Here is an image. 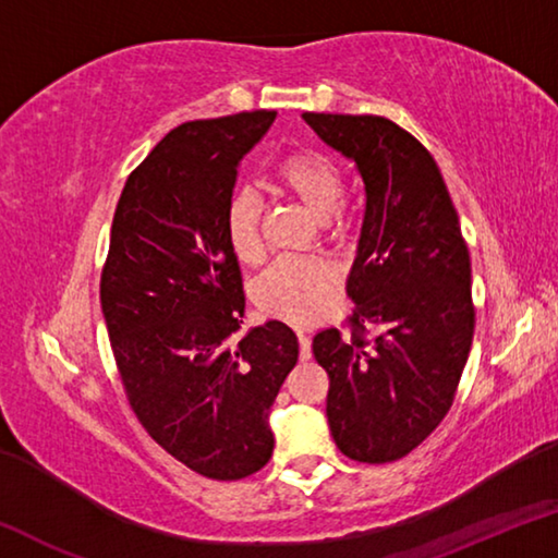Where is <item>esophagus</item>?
Masks as SVG:
<instances>
[{
    "label": "esophagus",
    "instance_id": "esophagus-1",
    "mask_svg": "<svg viewBox=\"0 0 558 558\" xmlns=\"http://www.w3.org/2000/svg\"><path fill=\"white\" fill-rule=\"evenodd\" d=\"M298 342H300V359L302 362H307V359L313 356V349H310V337L305 332H298Z\"/></svg>",
    "mask_w": 558,
    "mask_h": 558
}]
</instances>
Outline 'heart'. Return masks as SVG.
Masks as SVG:
<instances>
[{"mask_svg": "<svg viewBox=\"0 0 558 558\" xmlns=\"http://www.w3.org/2000/svg\"><path fill=\"white\" fill-rule=\"evenodd\" d=\"M278 192L298 202L310 216L323 221L329 233L342 231L339 204L344 179L339 167L323 153L300 149L288 155L272 172ZM263 204L251 189L235 192L226 206V235L241 263H258ZM335 288V270L317 258H282L263 272L256 282V302L263 313L292 325H310L325 315Z\"/></svg>", "mask_w": 558, "mask_h": 558, "instance_id": "b5f03b06", "label": "heart"}]
</instances>
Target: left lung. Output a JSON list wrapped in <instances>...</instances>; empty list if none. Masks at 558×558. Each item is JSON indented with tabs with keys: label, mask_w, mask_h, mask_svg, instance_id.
I'll return each mask as SVG.
<instances>
[{
	"label": "left lung",
	"mask_w": 558,
	"mask_h": 558,
	"mask_svg": "<svg viewBox=\"0 0 558 558\" xmlns=\"http://www.w3.org/2000/svg\"><path fill=\"white\" fill-rule=\"evenodd\" d=\"M364 182V221L347 278L352 335L329 327L313 354L329 376L327 423L359 462H393L421 446L452 405L475 310L470 253L436 159L379 116L305 112ZM366 324L380 335L366 343Z\"/></svg>",
	"instance_id": "left-lung-1"
}]
</instances>
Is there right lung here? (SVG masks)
Masks as SVG:
<instances>
[{"mask_svg": "<svg viewBox=\"0 0 558 558\" xmlns=\"http://www.w3.org/2000/svg\"><path fill=\"white\" fill-rule=\"evenodd\" d=\"M272 110L167 132L122 189L100 305L132 411L169 456L241 480L272 456L270 405L298 364L288 325L241 332L243 286L226 235L235 169Z\"/></svg>", "mask_w": 558, "mask_h": 558, "instance_id": "obj_1", "label": "right lung"}]
</instances>
